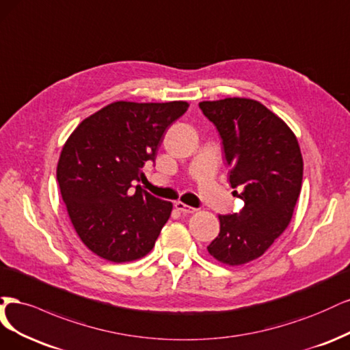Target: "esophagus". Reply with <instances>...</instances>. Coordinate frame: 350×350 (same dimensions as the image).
I'll return each instance as SVG.
<instances>
[{
  "label": "esophagus",
  "mask_w": 350,
  "mask_h": 350,
  "mask_svg": "<svg viewBox=\"0 0 350 350\" xmlns=\"http://www.w3.org/2000/svg\"><path fill=\"white\" fill-rule=\"evenodd\" d=\"M174 206H176V209H177V211H180L182 213H193V212L196 211L195 208H191V206H189V205L183 204V202H180V200H177V202H176Z\"/></svg>",
  "instance_id": "esophagus-1"
}]
</instances>
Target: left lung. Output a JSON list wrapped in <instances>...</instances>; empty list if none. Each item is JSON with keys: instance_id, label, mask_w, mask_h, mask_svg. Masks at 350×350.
<instances>
[{"instance_id": "8db88e82", "label": "left lung", "mask_w": 350, "mask_h": 350, "mask_svg": "<svg viewBox=\"0 0 350 350\" xmlns=\"http://www.w3.org/2000/svg\"><path fill=\"white\" fill-rule=\"evenodd\" d=\"M215 125L230 165L239 213L219 215V234L208 245L218 262L239 266L260 257L286 230L302 185V155L286 123L256 100L228 97L199 103Z\"/></svg>"}]
</instances>
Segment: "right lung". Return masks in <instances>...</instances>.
I'll use <instances>...</instances> for the list:
<instances>
[{"mask_svg":"<svg viewBox=\"0 0 350 350\" xmlns=\"http://www.w3.org/2000/svg\"><path fill=\"white\" fill-rule=\"evenodd\" d=\"M187 107L116 101L84 119L65 142L56 178L78 237L94 254L123 263L152 250L173 205L137 183Z\"/></svg>","mask_w":350,"mask_h":350,"instance_id":"right-lung-1","label":"right lung"}]
</instances>
